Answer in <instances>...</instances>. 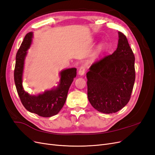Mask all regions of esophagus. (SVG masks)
I'll return each mask as SVG.
<instances>
[{"label": "esophagus", "mask_w": 155, "mask_h": 155, "mask_svg": "<svg viewBox=\"0 0 155 155\" xmlns=\"http://www.w3.org/2000/svg\"><path fill=\"white\" fill-rule=\"evenodd\" d=\"M85 71H86V67L85 66V65H81L80 68H79V69L78 74L79 75H81V76H82V75L85 74Z\"/></svg>", "instance_id": "1"}]
</instances>
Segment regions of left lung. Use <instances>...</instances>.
Returning <instances> with one entry per match:
<instances>
[{
    "label": "left lung",
    "instance_id": "left-lung-1",
    "mask_svg": "<svg viewBox=\"0 0 155 155\" xmlns=\"http://www.w3.org/2000/svg\"><path fill=\"white\" fill-rule=\"evenodd\" d=\"M118 48L94 63L87 74L88 99L99 112H118L129 101L135 81V58L126 36L118 32Z\"/></svg>",
    "mask_w": 155,
    "mask_h": 155
}]
</instances>
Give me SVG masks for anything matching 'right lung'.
<instances>
[{
  "label": "right lung",
  "instance_id": "add662e5",
  "mask_svg": "<svg viewBox=\"0 0 155 155\" xmlns=\"http://www.w3.org/2000/svg\"><path fill=\"white\" fill-rule=\"evenodd\" d=\"M32 35L31 32L26 35L17 51L14 70V80L18 96L26 110L42 117H51L57 114L63 108L67 100L68 89L74 78L76 76V68L63 70L60 74V83L56 88L46 91L39 96L28 94L22 87V76L25 58L26 51L30 46Z\"/></svg>",
  "mask_w": 155,
  "mask_h": 155
}]
</instances>
